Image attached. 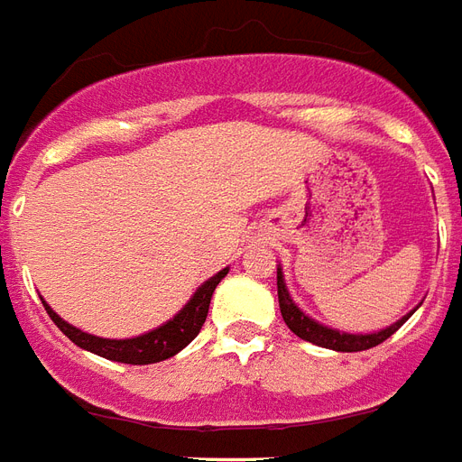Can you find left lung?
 <instances>
[{"mask_svg": "<svg viewBox=\"0 0 462 462\" xmlns=\"http://www.w3.org/2000/svg\"><path fill=\"white\" fill-rule=\"evenodd\" d=\"M277 300H280V311H282L284 324L290 326V331L297 334L304 341L314 343V346H321V348L338 350V353H358V350H367L373 346H380L383 341H387L397 328H400L404 321H407L414 311H409L407 317H402L400 321H394L392 326L383 328V331H375V334H346V331H336V328H328V326L319 324L311 317H307L304 311L297 307L284 287V275L282 268H277Z\"/></svg>", "mask_w": 462, "mask_h": 462, "instance_id": "8db88e82", "label": "left lung"}]
</instances>
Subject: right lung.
I'll return each mask as SVG.
<instances>
[{"mask_svg":"<svg viewBox=\"0 0 462 462\" xmlns=\"http://www.w3.org/2000/svg\"><path fill=\"white\" fill-rule=\"evenodd\" d=\"M228 268L209 277L207 282L192 294V300L187 301L185 307L175 314V317L165 321L158 328H152L148 334H141L136 338H99V336L85 334L68 321H62L43 300L48 317L53 319V324L60 328L62 334L68 336L75 346L89 350L95 356H102L106 360H116V363H128V365H148V363H161V360L172 358L175 353L185 348L187 343H192L197 334L202 331L207 314H209L211 294L217 290V284L226 277Z\"/></svg>","mask_w":462,"mask_h":462,"instance_id":"1","label":"right lung"}]
</instances>
